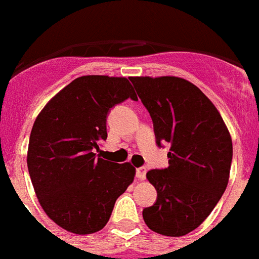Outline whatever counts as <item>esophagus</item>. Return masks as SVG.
I'll return each instance as SVG.
<instances>
[{
    "mask_svg": "<svg viewBox=\"0 0 259 259\" xmlns=\"http://www.w3.org/2000/svg\"><path fill=\"white\" fill-rule=\"evenodd\" d=\"M146 167H140V168L136 169V178H138L139 181H144V179H146Z\"/></svg>",
    "mask_w": 259,
    "mask_h": 259,
    "instance_id": "1",
    "label": "esophagus"
}]
</instances>
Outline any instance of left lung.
Instances as JSON below:
<instances>
[{
  "instance_id": "8db88e82",
  "label": "left lung",
  "mask_w": 259,
  "mask_h": 259,
  "mask_svg": "<svg viewBox=\"0 0 259 259\" xmlns=\"http://www.w3.org/2000/svg\"><path fill=\"white\" fill-rule=\"evenodd\" d=\"M130 80L154 121L158 146L169 144L168 167L147 172L158 200L143 210V219L158 234L182 237L203 223L226 190L230 132L211 100L185 78Z\"/></svg>"
}]
</instances>
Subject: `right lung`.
I'll use <instances>...</instances> for the list:
<instances>
[{
  "instance_id": "obj_1",
  "label": "right lung",
  "mask_w": 259,
  "mask_h": 259,
  "mask_svg": "<svg viewBox=\"0 0 259 259\" xmlns=\"http://www.w3.org/2000/svg\"><path fill=\"white\" fill-rule=\"evenodd\" d=\"M138 100L125 77L74 78L48 101L33 124L28 169L41 207L73 234H94L109 221L115 202L134 182L131 163L108 162L95 150L107 139L109 108Z\"/></svg>"
}]
</instances>
